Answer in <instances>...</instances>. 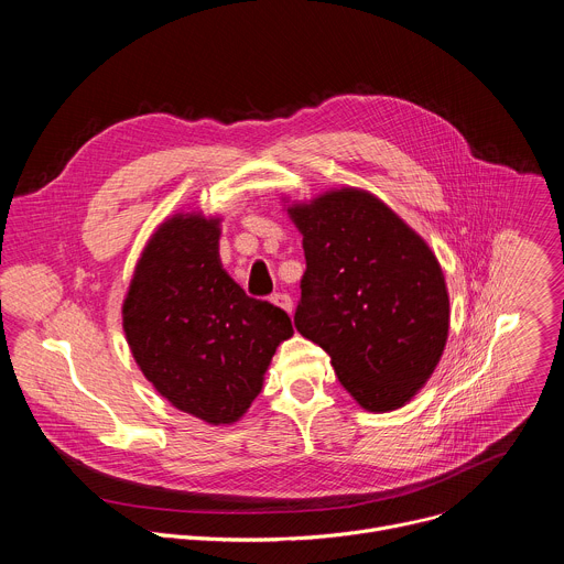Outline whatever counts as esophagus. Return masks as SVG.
Instances as JSON below:
<instances>
[{
	"label": "esophagus",
	"mask_w": 564,
	"mask_h": 564,
	"mask_svg": "<svg viewBox=\"0 0 564 564\" xmlns=\"http://www.w3.org/2000/svg\"><path fill=\"white\" fill-rule=\"evenodd\" d=\"M270 301H272L274 305H279L281 310H285L288 314L292 312V299H290V294H285V292H276V294H272V296H270Z\"/></svg>",
	"instance_id": "1"
}]
</instances>
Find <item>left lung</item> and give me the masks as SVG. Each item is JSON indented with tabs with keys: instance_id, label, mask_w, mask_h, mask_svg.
I'll list each match as a JSON object with an SVG mask.
<instances>
[{
	"instance_id": "8db88e82",
	"label": "left lung",
	"mask_w": 564,
	"mask_h": 564,
	"mask_svg": "<svg viewBox=\"0 0 564 564\" xmlns=\"http://www.w3.org/2000/svg\"><path fill=\"white\" fill-rule=\"evenodd\" d=\"M303 234L296 330L324 348L366 411L404 406L433 375L448 335L442 268L375 196L341 189L290 209Z\"/></svg>"
}]
</instances>
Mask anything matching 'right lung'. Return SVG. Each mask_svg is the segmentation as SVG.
Returning <instances> with one entry per match:
<instances>
[{
  "label": "right lung",
  "mask_w": 564,
  "mask_h": 564,
  "mask_svg": "<svg viewBox=\"0 0 564 564\" xmlns=\"http://www.w3.org/2000/svg\"><path fill=\"white\" fill-rule=\"evenodd\" d=\"M218 220L176 216L160 227L124 299L129 348L155 390L209 424L243 415L261 392L290 316L252 299L218 259Z\"/></svg>",
  "instance_id": "right-lung-1"
}]
</instances>
